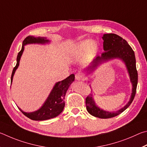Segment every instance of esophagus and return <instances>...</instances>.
Masks as SVG:
<instances>
[{
  "instance_id": "34e87169",
  "label": "esophagus",
  "mask_w": 147,
  "mask_h": 147,
  "mask_svg": "<svg viewBox=\"0 0 147 147\" xmlns=\"http://www.w3.org/2000/svg\"><path fill=\"white\" fill-rule=\"evenodd\" d=\"M76 79L78 81H82L84 79V77L81 73H77L76 74Z\"/></svg>"
}]
</instances>
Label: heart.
I'll return each mask as SVG.
<instances>
[{"label": "heart", "instance_id": "1", "mask_svg": "<svg viewBox=\"0 0 147 147\" xmlns=\"http://www.w3.org/2000/svg\"><path fill=\"white\" fill-rule=\"evenodd\" d=\"M97 46L94 42L91 40L86 39L81 40L72 49V55L74 57L78 58L79 57L83 55L86 51L88 55H92L96 51Z\"/></svg>", "mask_w": 147, "mask_h": 147}]
</instances>
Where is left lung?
I'll return each mask as SVG.
<instances>
[{
  "label": "left lung",
  "instance_id": "8db88e82",
  "mask_svg": "<svg viewBox=\"0 0 147 147\" xmlns=\"http://www.w3.org/2000/svg\"><path fill=\"white\" fill-rule=\"evenodd\" d=\"M104 52L101 55H97L92 61V64L84 70L87 74H92L101 64L110 60L119 59L124 63L129 75L130 83L132 84V93L129 101L124 107L115 112H109L104 110L97 106L92 94H90L86 98V110L90 114L94 117L108 119L117 116L124 112L133 101L136 93L138 84V71L136 69V62L134 51L125 39L114 33H108L102 36Z\"/></svg>",
  "mask_w": 147,
  "mask_h": 147
}]
</instances>
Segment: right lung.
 Instances as JSON below:
<instances>
[{"label":"right lung","instance_id":"obj_1","mask_svg":"<svg viewBox=\"0 0 147 147\" xmlns=\"http://www.w3.org/2000/svg\"><path fill=\"white\" fill-rule=\"evenodd\" d=\"M50 42V41L48 40L46 37H35L33 36H28L25 38L22 42L21 50L18 53L17 57V64L13 69L11 77V83H12L13 78L15 71L19 66V62L24 50V46L29 45V44L45 45V44L49 43ZM74 80H75V76H74V74H71L70 76L64 80L57 82L50 92L47 99L44 102V104L41 106L40 109H38L36 111L26 112L19 108V110L26 116L34 121H44L57 117L63 112L64 105H65L64 99L66 91Z\"/></svg>","mask_w":147,"mask_h":147}]
</instances>
